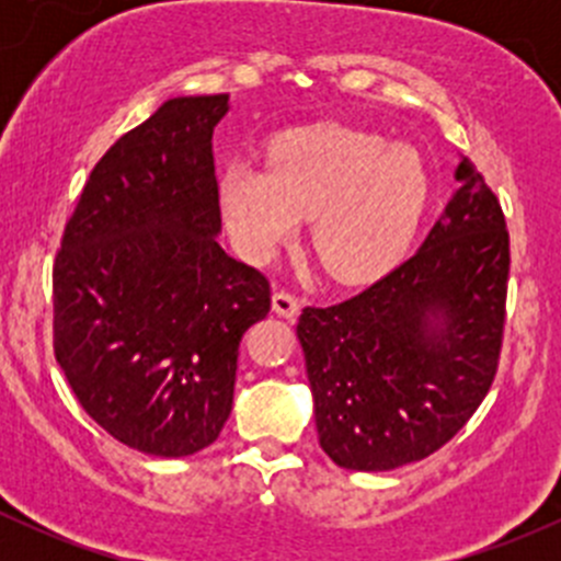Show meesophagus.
Returning a JSON list of instances; mask_svg holds the SVG:
<instances>
[{
	"instance_id": "esophagus-1",
	"label": "esophagus",
	"mask_w": 561,
	"mask_h": 561,
	"mask_svg": "<svg viewBox=\"0 0 561 561\" xmlns=\"http://www.w3.org/2000/svg\"><path fill=\"white\" fill-rule=\"evenodd\" d=\"M271 301H274V312L279 317H287V320H293V317H298V312H301V301L287 290H274Z\"/></svg>"
}]
</instances>
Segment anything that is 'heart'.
I'll return each instance as SVG.
<instances>
[{"mask_svg": "<svg viewBox=\"0 0 561 561\" xmlns=\"http://www.w3.org/2000/svg\"><path fill=\"white\" fill-rule=\"evenodd\" d=\"M428 201L412 146L344 124L290 129L268 146L265 171L233 162L219 203L236 249L265 263L309 217V244L328 276L360 285L401 257Z\"/></svg>", "mask_w": 561, "mask_h": 561, "instance_id": "1", "label": "heart"}]
</instances>
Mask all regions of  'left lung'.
<instances>
[{"label": "left lung", "instance_id": "obj_1", "mask_svg": "<svg viewBox=\"0 0 561 561\" xmlns=\"http://www.w3.org/2000/svg\"><path fill=\"white\" fill-rule=\"evenodd\" d=\"M458 190L410 260L298 320L320 448L386 472L456 437L494 382L511 236L500 201L463 157Z\"/></svg>", "mask_w": 561, "mask_h": 561}]
</instances>
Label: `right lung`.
<instances>
[{"instance_id": "obj_1", "label": "right lung", "mask_w": 561, "mask_h": 561, "mask_svg": "<svg viewBox=\"0 0 561 561\" xmlns=\"http://www.w3.org/2000/svg\"><path fill=\"white\" fill-rule=\"evenodd\" d=\"M228 94L173 98L94 165L54 263V355L94 423L149 456L208 448L233 410L239 344L271 309L219 247L211 135Z\"/></svg>"}]
</instances>
